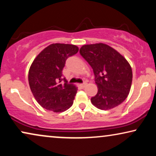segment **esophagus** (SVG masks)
<instances>
[{"label":"esophagus","instance_id":"34e87169","mask_svg":"<svg viewBox=\"0 0 156 156\" xmlns=\"http://www.w3.org/2000/svg\"><path fill=\"white\" fill-rule=\"evenodd\" d=\"M87 82H84V83H83V84H80V87H82V88L83 89V88H84V87L87 86Z\"/></svg>","mask_w":156,"mask_h":156}]
</instances>
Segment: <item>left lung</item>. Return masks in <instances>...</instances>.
<instances>
[{
  "label": "left lung",
  "instance_id": "8db88e82",
  "mask_svg": "<svg viewBox=\"0 0 156 156\" xmlns=\"http://www.w3.org/2000/svg\"><path fill=\"white\" fill-rule=\"evenodd\" d=\"M80 53L92 68L95 76L98 92L91 99L93 105L108 110L122 103L129 95L133 78L126 59L104 43L85 44Z\"/></svg>",
  "mask_w": 156,
  "mask_h": 156
}]
</instances>
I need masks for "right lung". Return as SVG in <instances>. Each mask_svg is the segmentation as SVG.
Returning <instances> with one entry per match:
<instances>
[{
  "label": "right lung",
  "mask_w": 156,
  "mask_h": 156,
  "mask_svg": "<svg viewBox=\"0 0 156 156\" xmlns=\"http://www.w3.org/2000/svg\"><path fill=\"white\" fill-rule=\"evenodd\" d=\"M78 51L74 44H52L34 59L29 69V85L42 107L59 113L73 104L77 88L62 77V69L68 57Z\"/></svg>",
  "instance_id": "1"
}]
</instances>
